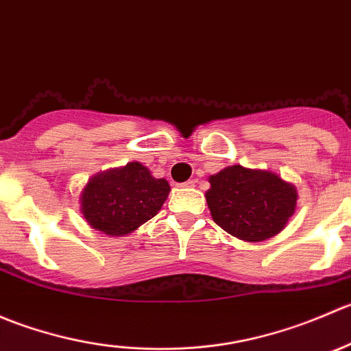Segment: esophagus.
<instances>
[{
	"label": "esophagus",
	"mask_w": 351,
	"mask_h": 351,
	"mask_svg": "<svg viewBox=\"0 0 351 351\" xmlns=\"http://www.w3.org/2000/svg\"><path fill=\"white\" fill-rule=\"evenodd\" d=\"M182 186H186V189H192V186H195V180H189V182L183 183Z\"/></svg>",
	"instance_id": "1"
}]
</instances>
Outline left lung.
<instances>
[{
	"label": "left lung",
	"instance_id": "left-lung-1",
	"mask_svg": "<svg viewBox=\"0 0 351 351\" xmlns=\"http://www.w3.org/2000/svg\"><path fill=\"white\" fill-rule=\"evenodd\" d=\"M208 183L205 198L212 219L241 241L274 238L295 214V185L270 169L232 165L208 176Z\"/></svg>",
	"mask_w": 351,
	"mask_h": 351
}]
</instances>
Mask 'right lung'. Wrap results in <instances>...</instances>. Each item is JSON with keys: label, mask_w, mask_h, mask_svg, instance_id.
Wrapping results in <instances>:
<instances>
[{"label": "right lung", "mask_w": 351, "mask_h": 351, "mask_svg": "<svg viewBox=\"0 0 351 351\" xmlns=\"http://www.w3.org/2000/svg\"><path fill=\"white\" fill-rule=\"evenodd\" d=\"M169 190L165 178L130 161L91 176L80 193V210L90 228L113 238L127 236L161 210Z\"/></svg>", "instance_id": "obj_1"}]
</instances>
